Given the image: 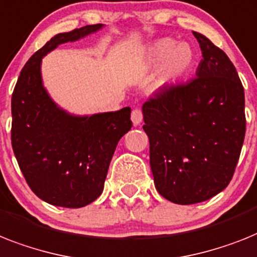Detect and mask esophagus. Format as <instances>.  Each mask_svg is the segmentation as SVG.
<instances>
[{
	"label": "esophagus",
	"instance_id": "34e87169",
	"mask_svg": "<svg viewBox=\"0 0 257 257\" xmlns=\"http://www.w3.org/2000/svg\"><path fill=\"white\" fill-rule=\"evenodd\" d=\"M131 120H133L134 126H138L141 124V122L143 120V113H142L141 109H134L133 113H131Z\"/></svg>",
	"mask_w": 257,
	"mask_h": 257
}]
</instances>
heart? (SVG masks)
<instances>
[{"label": "heart", "instance_id": "b5f03b06", "mask_svg": "<svg viewBox=\"0 0 257 257\" xmlns=\"http://www.w3.org/2000/svg\"><path fill=\"white\" fill-rule=\"evenodd\" d=\"M194 63L193 50L185 43H179L172 38L156 40L147 51V64L158 67L155 89L162 90L177 82L190 71Z\"/></svg>", "mask_w": 257, "mask_h": 257}]
</instances>
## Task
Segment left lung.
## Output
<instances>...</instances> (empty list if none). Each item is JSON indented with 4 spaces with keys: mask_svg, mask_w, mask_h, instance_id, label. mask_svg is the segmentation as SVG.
<instances>
[{
    "mask_svg": "<svg viewBox=\"0 0 257 257\" xmlns=\"http://www.w3.org/2000/svg\"><path fill=\"white\" fill-rule=\"evenodd\" d=\"M193 35L203 57L197 77L155 92L143 105L155 186L179 205L209 200L230 184L245 135L238 72L206 37Z\"/></svg>",
    "mask_w": 257,
    "mask_h": 257,
    "instance_id": "left-lung-1",
    "label": "left lung"
}]
</instances>
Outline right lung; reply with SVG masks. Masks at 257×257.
I'll return each instance as SVG.
<instances>
[{
	"label": "right lung",
	"instance_id": "add662e5",
	"mask_svg": "<svg viewBox=\"0 0 257 257\" xmlns=\"http://www.w3.org/2000/svg\"><path fill=\"white\" fill-rule=\"evenodd\" d=\"M101 27L89 25L55 35L30 57L12 95V146L19 168L30 189L55 206L77 209L101 196L116 144L133 127L130 107L69 115L55 105L42 84L44 55Z\"/></svg>",
	"mask_w": 257,
	"mask_h": 257
}]
</instances>
